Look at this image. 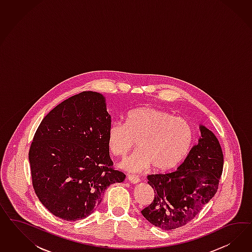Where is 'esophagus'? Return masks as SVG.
<instances>
[{
	"instance_id": "34e87169",
	"label": "esophagus",
	"mask_w": 252,
	"mask_h": 252,
	"mask_svg": "<svg viewBox=\"0 0 252 252\" xmlns=\"http://www.w3.org/2000/svg\"><path fill=\"white\" fill-rule=\"evenodd\" d=\"M128 180L131 183L137 184L140 181V178L136 176H128Z\"/></svg>"
}]
</instances>
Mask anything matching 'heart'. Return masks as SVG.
Instances as JSON below:
<instances>
[{"instance_id": "obj_1", "label": "heart", "mask_w": 252, "mask_h": 252, "mask_svg": "<svg viewBox=\"0 0 252 252\" xmlns=\"http://www.w3.org/2000/svg\"><path fill=\"white\" fill-rule=\"evenodd\" d=\"M190 124L172 113L153 107H138L126 115L125 125L113 123L107 132V145L115 156H125L134 147L138 149L122 161L131 172L153 167L165 172L177 167L193 144Z\"/></svg>"}]
</instances>
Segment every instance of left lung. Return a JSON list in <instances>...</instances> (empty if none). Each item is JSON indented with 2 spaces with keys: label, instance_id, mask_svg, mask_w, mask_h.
<instances>
[{
  "label": "left lung",
  "instance_id": "8db88e82",
  "mask_svg": "<svg viewBox=\"0 0 252 252\" xmlns=\"http://www.w3.org/2000/svg\"><path fill=\"white\" fill-rule=\"evenodd\" d=\"M201 137L177 171L150 175L153 201L141 214L162 230L181 227L194 219L218 189L223 167L221 146L211 130L199 126Z\"/></svg>",
  "mask_w": 252,
  "mask_h": 252
}]
</instances>
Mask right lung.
<instances>
[{
	"label": "right lung",
	"mask_w": 252,
	"mask_h": 252,
	"mask_svg": "<svg viewBox=\"0 0 252 252\" xmlns=\"http://www.w3.org/2000/svg\"><path fill=\"white\" fill-rule=\"evenodd\" d=\"M110 126L104 97L93 92L63 100L39 124L29 153L32 185L56 217L84 219L99 206L110 185L125 180L110 158Z\"/></svg>",
	"instance_id": "obj_1"
}]
</instances>
